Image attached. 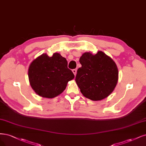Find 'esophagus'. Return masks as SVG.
I'll return each mask as SVG.
<instances>
[{
    "instance_id": "1",
    "label": "esophagus",
    "mask_w": 146,
    "mask_h": 146,
    "mask_svg": "<svg viewBox=\"0 0 146 146\" xmlns=\"http://www.w3.org/2000/svg\"><path fill=\"white\" fill-rule=\"evenodd\" d=\"M72 72L74 73V75H75H75H76V74H77V70L75 69H72Z\"/></svg>"
}]
</instances>
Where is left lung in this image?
<instances>
[{"label": "left lung", "instance_id": "1", "mask_svg": "<svg viewBox=\"0 0 146 146\" xmlns=\"http://www.w3.org/2000/svg\"><path fill=\"white\" fill-rule=\"evenodd\" d=\"M79 62L82 67L77 70L75 82L82 94L93 101L107 98L118 82V70L116 63L101 51L94 55L84 52Z\"/></svg>", "mask_w": 146, "mask_h": 146}]
</instances>
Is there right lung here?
<instances>
[{
    "label": "right lung",
    "mask_w": 146,
    "mask_h": 146,
    "mask_svg": "<svg viewBox=\"0 0 146 146\" xmlns=\"http://www.w3.org/2000/svg\"><path fill=\"white\" fill-rule=\"evenodd\" d=\"M28 78L31 88L39 96L52 98L64 91L74 75L68 68L66 59L59 53H54L51 57L45 53L30 64Z\"/></svg>",
    "instance_id": "obj_1"
}]
</instances>
